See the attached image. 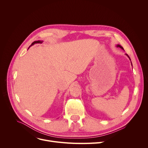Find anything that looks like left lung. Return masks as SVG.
<instances>
[{"label": "left lung", "instance_id": "left-lung-1", "mask_svg": "<svg viewBox=\"0 0 148 148\" xmlns=\"http://www.w3.org/2000/svg\"><path fill=\"white\" fill-rule=\"evenodd\" d=\"M117 47H120L121 49H123H123L122 47V46H121L120 45H117ZM127 54V55L128 56V54ZM128 58H130V57H129V56H128Z\"/></svg>", "mask_w": 148, "mask_h": 148}]
</instances>
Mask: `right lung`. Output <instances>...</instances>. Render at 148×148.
<instances>
[{"label": "right lung", "mask_w": 148, "mask_h": 148, "mask_svg": "<svg viewBox=\"0 0 148 148\" xmlns=\"http://www.w3.org/2000/svg\"><path fill=\"white\" fill-rule=\"evenodd\" d=\"M42 41H34V42H33L32 43V44H31V45H34V44H36V43H42ZM30 45V46H31Z\"/></svg>", "instance_id": "add662e5"}]
</instances>
